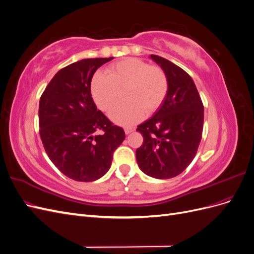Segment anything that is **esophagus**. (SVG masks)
<instances>
[{
  "label": "esophagus",
  "instance_id": "1",
  "mask_svg": "<svg viewBox=\"0 0 254 254\" xmlns=\"http://www.w3.org/2000/svg\"><path fill=\"white\" fill-rule=\"evenodd\" d=\"M133 130H134L133 127H126V128H125V133H126V134H129L130 132H132Z\"/></svg>",
  "mask_w": 254,
  "mask_h": 254
}]
</instances>
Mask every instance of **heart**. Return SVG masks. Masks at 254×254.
<instances>
[{"label":"heart","instance_id":"obj_1","mask_svg":"<svg viewBox=\"0 0 254 254\" xmlns=\"http://www.w3.org/2000/svg\"><path fill=\"white\" fill-rule=\"evenodd\" d=\"M125 88L123 98L110 113L111 120L122 126H132L144 119L145 111H156L166 97L168 80L165 72L137 58H126L109 66L107 74L97 73L91 83L94 102L103 111H110L118 102L120 90Z\"/></svg>","mask_w":254,"mask_h":254}]
</instances>
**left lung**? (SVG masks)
<instances>
[{
	"label": "left lung",
	"mask_w": 254,
	"mask_h": 254,
	"mask_svg": "<svg viewBox=\"0 0 254 254\" xmlns=\"http://www.w3.org/2000/svg\"><path fill=\"white\" fill-rule=\"evenodd\" d=\"M165 72L166 97L153 117L139 125L143 144L135 151L140 170L157 179L178 176L195 158L201 141L203 104L190 76L163 57L150 55Z\"/></svg>",
	"instance_id": "left-lung-1"
}]
</instances>
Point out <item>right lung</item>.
<instances>
[{
    "label": "right lung",
    "instance_id": "right-lung-1",
    "mask_svg": "<svg viewBox=\"0 0 254 254\" xmlns=\"http://www.w3.org/2000/svg\"><path fill=\"white\" fill-rule=\"evenodd\" d=\"M109 58L82 59L54 76L39 103V132L49 158L75 181L103 177L113 152L125 139L124 129L113 125L97 110L91 95V80ZM101 131L102 133L96 135Z\"/></svg>",
    "mask_w": 254,
    "mask_h": 254
}]
</instances>
